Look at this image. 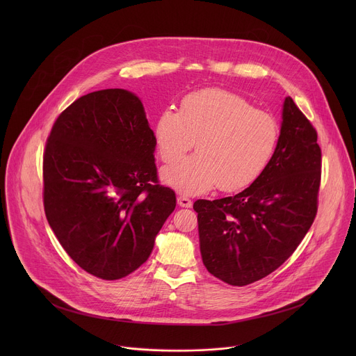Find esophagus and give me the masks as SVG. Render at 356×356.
<instances>
[{
  "instance_id": "1",
  "label": "esophagus",
  "mask_w": 356,
  "mask_h": 356,
  "mask_svg": "<svg viewBox=\"0 0 356 356\" xmlns=\"http://www.w3.org/2000/svg\"><path fill=\"white\" fill-rule=\"evenodd\" d=\"M177 202H179V206H180V207H186V209H188V207H191V206H193V201H191V198H188V197H187V195H184V194H183V195L180 194V195L177 197Z\"/></svg>"
}]
</instances>
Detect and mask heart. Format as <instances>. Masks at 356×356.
I'll return each instance as SVG.
<instances>
[{
    "label": "heart",
    "mask_w": 356,
    "mask_h": 356,
    "mask_svg": "<svg viewBox=\"0 0 356 356\" xmlns=\"http://www.w3.org/2000/svg\"><path fill=\"white\" fill-rule=\"evenodd\" d=\"M276 120L231 91L207 88L183 97L180 111L163 110L154 128L159 158L179 162L194 146L197 154L162 172L166 184L184 194L238 191L268 168L279 140Z\"/></svg>",
    "instance_id": "b5f03b06"
}]
</instances>
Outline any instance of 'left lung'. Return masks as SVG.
<instances>
[{
	"label": "left lung",
	"mask_w": 356,
	"mask_h": 356,
	"mask_svg": "<svg viewBox=\"0 0 356 356\" xmlns=\"http://www.w3.org/2000/svg\"><path fill=\"white\" fill-rule=\"evenodd\" d=\"M320 184L317 131L287 97L277 146L265 172L234 197L194 202L207 270L231 286H246L275 272L313 225Z\"/></svg>",
	"instance_id": "left-lung-1"
}]
</instances>
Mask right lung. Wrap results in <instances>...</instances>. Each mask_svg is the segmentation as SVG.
Returning a JSON list of instances; mask_svg holds the SVG:
<instances>
[{"label":"right lung","mask_w":356,"mask_h":356,"mask_svg":"<svg viewBox=\"0 0 356 356\" xmlns=\"http://www.w3.org/2000/svg\"><path fill=\"white\" fill-rule=\"evenodd\" d=\"M140 99L122 88L77 98L55 121L43 152V207L67 255L117 280L145 264L176 209L159 184Z\"/></svg>","instance_id":"right-lung-1"}]
</instances>
